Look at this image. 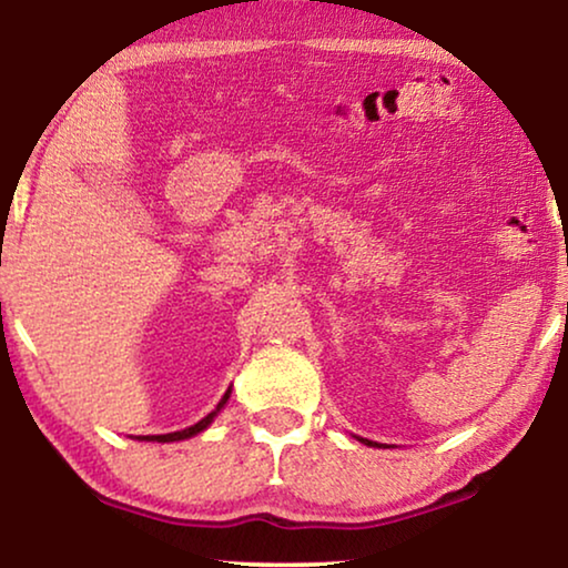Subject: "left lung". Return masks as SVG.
<instances>
[{"label":"left lung","instance_id":"1","mask_svg":"<svg viewBox=\"0 0 568 568\" xmlns=\"http://www.w3.org/2000/svg\"><path fill=\"white\" fill-rule=\"evenodd\" d=\"M362 442H364V445H369V447H379L377 442H369V439H362Z\"/></svg>","mask_w":568,"mask_h":568}]
</instances>
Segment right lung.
<instances>
[{"instance_id": "right-lung-1", "label": "right lung", "mask_w": 568, "mask_h": 568, "mask_svg": "<svg viewBox=\"0 0 568 568\" xmlns=\"http://www.w3.org/2000/svg\"><path fill=\"white\" fill-rule=\"evenodd\" d=\"M230 393H232V390H227V393H224V395H222L220 406H216V408L212 410V414H209V416H204V418H201V422H199V424H193V426H189V429H181V432H170V434H150V437H142V439H146V442H178V439H189V437H196V434H199V432H204V429H206V426L214 422V416H216V414H220V410L224 408V403H227V400H230Z\"/></svg>"}]
</instances>
